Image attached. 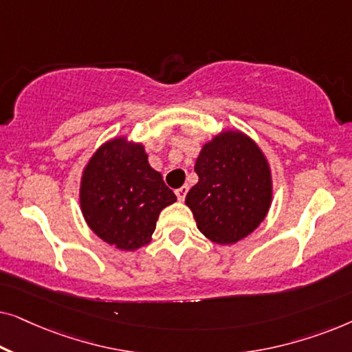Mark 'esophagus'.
I'll list each match as a JSON object with an SVG mask.
<instances>
[{
  "mask_svg": "<svg viewBox=\"0 0 352 352\" xmlns=\"http://www.w3.org/2000/svg\"><path fill=\"white\" fill-rule=\"evenodd\" d=\"M187 190H189V187L187 186H182V187H179V189H176V197H177V200H184L186 199V194H187Z\"/></svg>",
  "mask_w": 352,
  "mask_h": 352,
  "instance_id": "1",
  "label": "esophagus"
}]
</instances>
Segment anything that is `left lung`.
Instances as JSON below:
<instances>
[{
  "mask_svg": "<svg viewBox=\"0 0 352 352\" xmlns=\"http://www.w3.org/2000/svg\"><path fill=\"white\" fill-rule=\"evenodd\" d=\"M199 182L186 195L197 228L211 242L235 243L261 224L272 199L266 157L248 136L224 131L195 162Z\"/></svg>",
  "mask_w": 352,
  "mask_h": 352,
  "instance_id": "8db88e82",
  "label": "left lung"
}]
</instances>
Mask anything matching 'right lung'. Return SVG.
Returning a JSON list of instances; mask_svg holds the SVG:
<instances>
[{
  "label": "right lung",
  "mask_w": 352,
  "mask_h": 352,
  "mask_svg": "<svg viewBox=\"0 0 352 352\" xmlns=\"http://www.w3.org/2000/svg\"><path fill=\"white\" fill-rule=\"evenodd\" d=\"M176 195L148 165L141 144L112 139L94 153L81 177L80 204L93 232L120 250L151 242L157 219Z\"/></svg>",
  "instance_id": "right-lung-1"
}]
</instances>
